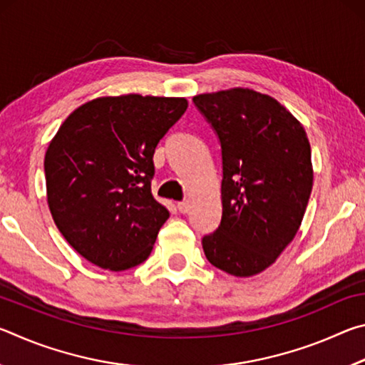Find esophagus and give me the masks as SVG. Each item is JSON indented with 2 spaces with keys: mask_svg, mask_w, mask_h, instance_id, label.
Masks as SVG:
<instances>
[{
  "mask_svg": "<svg viewBox=\"0 0 365 365\" xmlns=\"http://www.w3.org/2000/svg\"><path fill=\"white\" fill-rule=\"evenodd\" d=\"M177 209H178V211H180L182 214H187V212L190 211V201H187V200H185V201H178V202H177Z\"/></svg>",
  "mask_w": 365,
  "mask_h": 365,
  "instance_id": "34e87169",
  "label": "esophagus"
}]
</instances>
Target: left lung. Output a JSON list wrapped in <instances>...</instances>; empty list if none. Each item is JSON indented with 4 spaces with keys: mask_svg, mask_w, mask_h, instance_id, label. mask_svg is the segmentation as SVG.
I'll list each match as a JSON object with an SVG mask.
<instances>
[{
    "mask_svg": "<svg viewBox=\"0 0 365 365\" xmlns=\"http://www.w3.org/2000/svg\"><path fill=\"white\" fill-rule=\"evenodd\" d=\"M219 135L222 220L202 238L214 267L235 277L261 274L293 242L312 191L311 145L302 123L251 88L193 96Z\"/></svg>",
    "mask_w": 365,
    "mask_h": 365,
    "instance_id": "obj_1",
    "label": "left lung"
}]
</instances>
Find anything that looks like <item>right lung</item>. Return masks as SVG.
Here are the masks:
<instances>
[{
	"label": "right lung",
	"instance_id": "obj_1",
	"mask_svg": "<svg viewBox=\"0 0 365 365\" xmlns=\"http://www.w3.org/2000/svg\"><path fill=\"white\" fill-rule=\"evenodd\" d=\"M187 108V98L101 96L73 110L49 141L48 207L86 261L119 272L151 255L169 219L151 193L153 154Z\"/></svg>",
	"mask_w": 365,
	"mask_h": 365
}]
</instances>
